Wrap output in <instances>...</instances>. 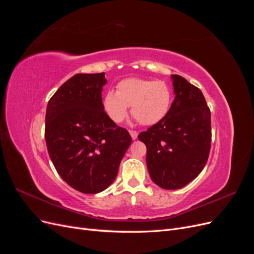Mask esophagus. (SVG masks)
Wrapping results in <instances>:
<instances>
[{
	"instance_id": "esophagus-1",
	"label": "esophagus",
	"mask_w": 254,
	"mask_h": 254,
	"mask_svg": "<svg viewBox=\"0 0 254 254\" xmlns=\"http://www.w3.org/2000/svg\"><path fill=\"white\" fill-rule=\"evenodd\" d=\"M129 133L133 140H135L137 137V131H135V130H129Z\"/></svg>"
}]
</instances>
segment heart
<instances>
[{"mask_svg": "<svg viewBox=\"0 0 254 254\" xmlns=\"http://www.w3.org/2000/svg\"><path fill=\"white\" fill-rule=\"evenodd\" d=\"M172 92L164 81L127 78L118 83V91H108L104 106L112 121L121 123L127 117L129 106L142 125H153L170 111Z\"/></svg>", "mask_w": 254, "mask_h": 254, "instance_id": "heart-1", "label": "heart"}]
</instances>
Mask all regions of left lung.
<instances>
[{"instance_id": "8db88e82", "label": "left lung", "mask_w": 254, "mask_h": 254, "mask_svg": "<svg viewBox=\"0 0 254 254\" xmlns=\"http://www.w3.org/2000/svg\"><path fill=\"white\" fill-rule=\"evenodd\" d=\"M175 101L170 111L139 134L147 148L151 180L164 190L186 187L201 173L211 149V111L200 89L172 75Z\"/></svg>"}]
</instances>
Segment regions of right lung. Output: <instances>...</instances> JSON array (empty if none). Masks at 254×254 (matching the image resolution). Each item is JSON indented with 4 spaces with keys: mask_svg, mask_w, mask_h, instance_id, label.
Masks as SVG:
<instances>
[{
    "mask_svg": "<svg viewBox=\"0 0 254 254\" xmlns=\"http://www.w3.org/2000/svg\"><path fill=\"white\" fill-rule=\"evenodd\" d=\"M106 82L105 73L74 75L51 97L45 114L52 162L68 186L84 194L110 186L132 141L104 110Z\"/></svg>",
    "mask_w": 254,
    "mask_h": 254,
    "instance_id": "right-lung-1",
    "label": "right lung"
}]
</instances>
